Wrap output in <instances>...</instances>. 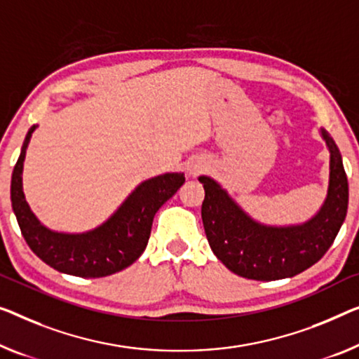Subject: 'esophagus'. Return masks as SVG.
I'll list each match as a JSON object with an SVG mask.
<instances>
[{
	"mask_svg": "<svg viewBox=\"0 0 359 359\" xmlns=\"http://www.w3.org/2000/svg\"><path fill=\"white\" fill-rule=\"evenodd\" d=\"M203 169H205V163H201V161L191 163V164L189 165V174H190V175H196V174H200Z\"/></svg>",
	"mask_w": 359,
	"mask_h": 359,
	"instance_id": "34e87169",
	"label": "esophagus"
}]
</instances>
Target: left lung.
Masks as SVG:
<instances>
[{
    "label": "left lung",
    "instance_id": "obj_1",
    "mask_svg": "<svg viewBox=\"0 0 359 359\" xmlns=\"http://www.w3.org/2000/svg\"><path fill=\"white\" fill-rule=\"evenodd\" d=\"M329 148V187L323 206L303 224L266 226L255 221L216 180L200 175L205 187L201 217L212 253L233 274L253 280L287 279L306 271L330 248L348 210V179L334 138Z\"/></svg>",
    "mask_w": 359,
    "mask_h": 359
}]
</instances>
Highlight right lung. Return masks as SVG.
<instances>
[{
  "label": "right lung",
  "instance_id": "right-lung-1",
  "mask_svg": "<svg viewBox=\"0 0 359 359\" xmlns=\"http://www.w3.org/2000/svg\"><path fill=\"white\" fill-rule=\"evenodd\" d=\"M35 128L36 126H32L27 132L11 179L13 211L30 250L53 269L79 277H106L135 263L147 248L154 214L180 189L185 182L184 174L165 172L143 180L101 226L92 231H51L32 212L22 189L25 151Z\"/></svg>",
  "mask_w": 359,
  "mask_h": 359
}]
</instances>
